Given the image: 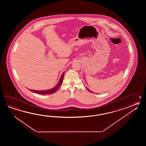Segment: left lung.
<instances>
[{"instance_id":"1","label":"left lung","mask_w":146,"mask_h":146,"mask_svg":"<svg viewBox=\"0 0 146 146\" xmlns=\"http://www.w3.org/2000/svg\"><path fill=\"white\" fill-rule=\"evenodd\" d=\"M87 89H88V91H89V92H92V91H90V90H89V89H88V88H87Z\"/></svg>"}]
</instances>
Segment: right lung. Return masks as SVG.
<instances>
[{"instance_id":"obj_1","label":"right lung","mask_w":146,"mask_h":146,"mask_svg":"<svg viewBox=\"0 0 146 146\" xmlns=\"http://www.w3.org/2000/svg\"><path fill=\"white\" fill-rule=\"evenodd\" d=\"M64 72L62 73V75L61 77L59 79V82H58V84L56 85L55 87H54L52 89H50L49 90H42V91L31 90V89H29V90L33 93H38V94H50L55 93L56 91L58 90V89L59 88V87L61 85V84H62V81H63V78H64Z\"/></svg>"}]
</instances>
